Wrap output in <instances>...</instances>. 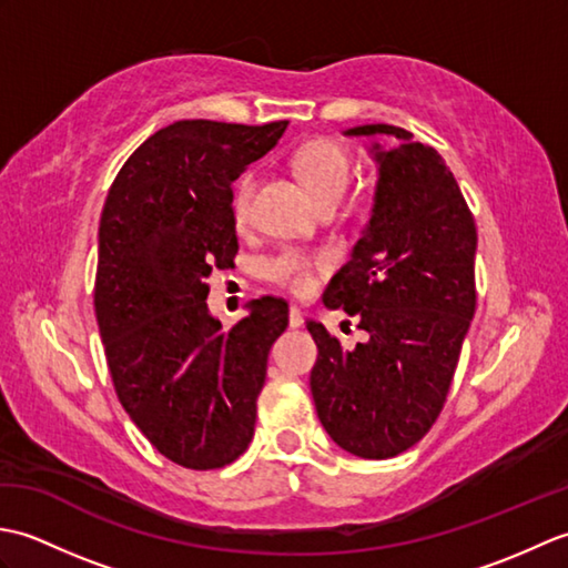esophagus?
Segmentation results:
<instances>
[{
    "instance_id": "34e87169",
    "label": "esophagus",
    "mask_w": 568,
    "mask_h": 568,
    "mask_svg": "<svg viewBox=\"0 0 568 568\" xmlns=\"http://www.w3.org/2000/svg\"><path fill=\"white\" fill-rule=\"evenodd\" d=\"M303 322H305L303 312H300L297 307H291V312H287V324H291L293 329H297V327H303Z\"/></svg>"
}]
</instances>
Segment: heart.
Returning a JSON list of instances; mask_svg holds the SVG:
<instances>
[{
    "instance_id": "heart-1",
    "label": "heart",
    "mask_w": 568,
    "mask_h": 568,
    "mask_svg": "<svg viewBox=\"0 0 568 568\" xmlns=\"http://www.w3.org/2000/svg\"><path fill=\"white\" fill-rule=\"evenodd\" d=\"M295 168L303 178L310 195L317 202L327 197H342L348 183V155L339 143L320 139L303 146L295 155ZM253 190H256V175L251 171L241 175L234 192V220L236 224H246L251 212ZM312 268L315 261L305 256L303 251H283L281 256L265 263V273L271 281L291 287L295 293H307L312 285Z\"/></svg>"
}]
</instances>
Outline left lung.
Returning a JSON list of instances; mask_svg holds the SVG:
<instances>
[{
  "label": "left lung",
  "instance_id": "8db88e82",
  "mask_svg": "<svg viewBox=\"0 0 568 568\" xmlns=\"http://www.w3.org/2000/svg\"><path fill=\"white\" fill-rule=\"evenodd\" d=\"M373 141L371 216L324 305L358 317L366 342L344 348L307 322L320 354L310 373L317 417L344 452L390 458L417 444L449 393L476 312V224L442 155L390 124L346 129Z\"/></svg>",
  "mask_w": 568,
  "mask_h": 568
}]
</instances>
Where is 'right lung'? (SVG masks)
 <instances>
[{"instance_id": "add662e5", "label": "right lung", "mask_w": 568, "mask_h": 568, "mask_svg": "<svg viewBox=\"0 0 568 568\" xmlns=\"http://www.w3.org/2000/svg\"><path fill=\"white\" fill-rule=\"evenodd\" d=\"M287 122L183 119L155 131L114 178L100 220L94 312L119 403L155 449L195 470L246 452L268 352L287 327L277 297L222 329L212 268L239 251L232 183Z\"/></svg>"}]
</instances>
